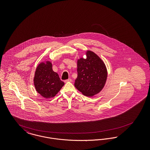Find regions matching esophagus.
<instances>
[{
	"mask_svg": "<svg viewBox=\"0 0 150 150\" xmlns=\"http://www.w3.org/2000/svg\"><path fill=\"white\" fill-rule=\"evenodd\" d=\"M71 79H67V80H64V82H65V83H66V82H71Z\"/></svg>",
	"mask_w": 150,
	"mask_h": 150,
	"instance_id": "esophagus-1",
	"label": "esophagus"
}]
</instances>
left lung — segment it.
<instances>
[{"label": "left lung", "instance_id": "left-lung-1", "mask_svg": "<svg viewBox=\"0 0 150 150\" xmlns=\"http://www.w3.org/2000/svg\"><path fill=\"white\" fill-rule=\"evenodd\" d=\"M78 77L75 86L86 96L99 93L105 84L107 72L102 59L93 52H86V58L78 61Z\"/></svg>", "mask_w": 150, "mask_h": 150}]
</instances>
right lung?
<instances>
[{
	"mask_svg": "<svg viewBox=\"0 0 150 150\" xmlns=\"http://www.w3.org/2000/svg\"><path fill=\"white\" fill-rule=\"evenodd\" d=\"M34 82L36 91L47 98L54 97L64 84L58 74L53 71L52 65L49 61L38 65Z\"/></svg>",
	"mask_w": 150,
	"mask_h": 150,
	"instance_id": "1",
	"label": "right lung"
}]
</instances>
